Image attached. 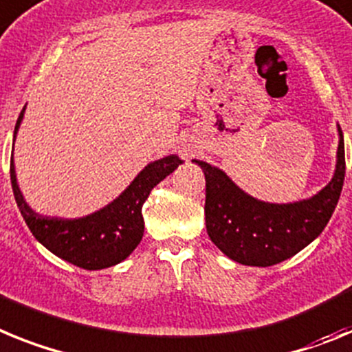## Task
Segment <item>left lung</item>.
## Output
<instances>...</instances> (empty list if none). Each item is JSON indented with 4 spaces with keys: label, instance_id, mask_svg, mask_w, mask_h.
Here are the masks:
<instances>
[{
    "label": "left lung",
    "instance_id": "8db88e82",
    "mask_svg": "<svg viewBox=\"0 0 352 352\" xmlns=\"http://www.w3.org/2000/svg\"><path fill=\"white\" fill-rule=\"evenodd\" d=\"M206 175V227L210 241L243 265L280 264L316 241L337 207L345 177L344 134L338 127L335 173L314 197L271 204L235 184L218 166L193 159Z\"/></svg>",
    "mask_w": 352,
    "mask_h": 352
}]
</instances>
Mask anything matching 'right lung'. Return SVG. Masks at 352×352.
<instances>
[{
    "label": "right lung",
    "mask_w": 352,
    "mask_h": 352,
    "mask_svg": "<svg viewBox=\"0 0 352 352\" xmlns=\"http://www.w3.org/2000/svg\"><path fill=\"white\" fill-rule=\"evenodd\" d=\"M24 109L26 106L15 124L14 143L24 118ZM184 161L175 154L152 161L108 206L83 218L72 219L44 216L30 207L15 175L14 152L10 157V180L17 207L35 239L62 261L88 271H99L120 264L134 252L145 230L143 204L154 186L166 179Z\"/></svg>",
    "instance_id": "obj_1"
}]
</instances>
